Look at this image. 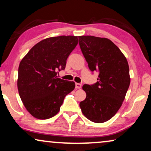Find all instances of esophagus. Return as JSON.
<instances>
[{"mask_svg": "<svg viewBox=\"0 0 151 151\" xmlns=\"http://www.w3.org/2000/svg\"><path fill=\"white\" fill-rule=\"evenodd\" d=\"M82 87V84L80 83H76V88H80Z\"/></svg>", "mask_w": 151, "mask_h": 151, "instance_id": "1", "label": "esophagus"}]
</instances>
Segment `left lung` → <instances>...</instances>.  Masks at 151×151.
<instances>
[{"mask_svg": "<svg viewBox=\"0 0 151 151\" xmlns=\"http://www.w3.org/2000/svg\"><path fill=\"white\" fill-rule=\"evenodd\" d=\"M78 38L88 68L99 73L96 83L82 86L86 97L80 107L90 121L105 122L116 114L124 100L131 82L129 64L120 49L108 38Z\"/></svg>", "mask_w": 151, "mask_h": 151, "instance_id": "1", "label": "left lung"}]
</instances>
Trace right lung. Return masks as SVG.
<instances>
[{"mask_svg": "<svg viewBox=\"0 0 151 151\" xmlns=\"http://www.w3.org/2000/svg\"><path fill=\"white\" fill-rule=\"evenodd\" d=\"M78 37L62 36L41 40L20 62L18 89L24 106L38 119L51 118L59 112L75 82L62 80L57 73L65 69L67 60L78 45Z\"/></svg>", "mask_w": 151, "mask_h": 151, "instance_id": "1", "label": "right lung"}]
</instances>
